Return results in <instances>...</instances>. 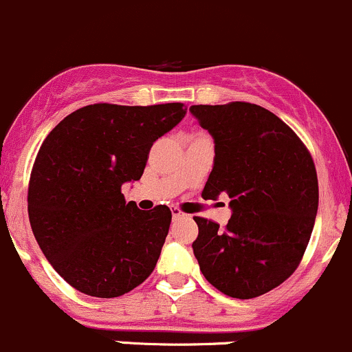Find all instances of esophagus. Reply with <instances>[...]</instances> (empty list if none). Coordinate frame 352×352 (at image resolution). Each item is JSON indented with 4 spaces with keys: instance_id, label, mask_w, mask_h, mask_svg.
I'll list each match as a JSON object with an SVG mask.
<instances>
[{
    "instance_id": "1",
    "label": "esophagus",
    "mask_w": 352,
    "mask_h": 352,
    "mask_svg": "<svg viewBox=\"0 0 352 352\" xmlns=\"http://www.w3.org/2000/svg\"><path fill=\"white\" fill-rule=\"evenodd\" d=\"M171 213H173V219H175V220L181 219V217H184V213H183V212H179V210H177V208H173V210H171Z\"/></svg>"
}]
</instances>
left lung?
Listing matches in <instances>:
<instances>
[{
	"label": "left lung",
	"instance_id": "left-lung-1",
	"mask_svg": "<svg viewBox=\"0 0 352 352\" xmlns=\"http://www.w3.org/2000/svg\"><path fill=\"white\" fill-rule=\"evenodd\" d=\"M215 144L205 200L230 198L223 229L195 217L193 254L203 276L232 298H254L293 274L309 245L318 208L310 152L283 120L259 104H193Z\"/></svg>",
	"mask_w": 352,
	"mask_h": 352
}]
</instances>
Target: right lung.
Segmentation results:
<instances>
[{
    "label": "right lung",
    "instance_id": "obj_1",
    "mask_svg": "<svg viewBox=\"0 0 352 352\" xmlns=\"http://www.w3.org/2000/svg\"><path fill=\"white\" fill-rule=\"evenodd\" d=\"M184 115L183 103L88 104L43 140L28 186L32 232L54 270L81 293L115 298L154 271L171 210H139L122 186L140 179L152 144Z\"/></svg>",
    "mask_w": 352,
    "mask_h": 352
}]
</instances>
